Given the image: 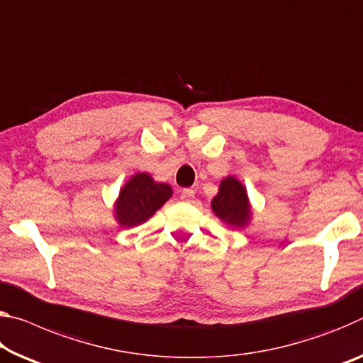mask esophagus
<instances>
[{"label": "esophagus", "mask_w": 363, "mask_h": 363, "mask_svg": "<svg viewBox=\"0 0 363 363\" xmlns=\"http://www.w3.org/2000/svg\"><path fill=\"white\" fill-rule=\"evenodd\" d=\"M194 197H195L194 189H182L181 191V200H184V202H191Z\"/></svg>", "instance_id": "esophagus-1"}]
</instances>
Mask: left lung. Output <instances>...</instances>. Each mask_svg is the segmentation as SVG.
<instances>
[{"mask_svg": "<svg viewBox=\"0 0 363 363\" xmlns=\"http://www.w3.org/2000/svg\"><path fill=\"white\" fill-rule=\"evenodd\" d=\"M211 210L228 226H247L252 218V208L242 182L234 176L224 177L220 184V191L211 200Z\"/></svg>", "mask_w": 363, "mask_h": 363, "instance_id": "8db88e82", "label": "left lung"}]
</instances>
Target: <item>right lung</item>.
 <instances>
[{"label":"right lung","instance_id":"right-lung-1","mask_svg":"<svg viewBox=\"0 0 363 363\" xmlns=\"http://www.w3.org/2000/svg\"><path fill=\"white\" fill-rule=\"evenodd\" d=\"M172 195L171 186L153 181L148 172H137L121 189L114 218L123 228H134L155 215Z\"/></svg>","mask_w":363,"mask_h":363}]
</instances>
